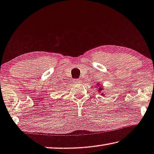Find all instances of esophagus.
<instances>
[{
	"label": "esophagus",
	"mask_w": 154,
	"mask_h": 154,
	"mask_svg": "<svg viewBox=\"0 0 154 154\" xmlns=\"http://www.w3.org/2000/svg\"><path fill=\"white\" fill-rule=\"evenodd\" d=\"M74 83H75V84H78V83H80V82H81V80L80 79H74Z\"/></svg>",
	"instance_id": "34e87169"
}]
</instances>
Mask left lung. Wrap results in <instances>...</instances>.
Segmentation results:
<instances>
[{
    "label": "left lung",
    "instance_id": "obj_1",
    "mask_svg": "<svg viewBox=\"0 0 154 154\" xmlns=\"http://www.w3.org/2000/svg\"><path fill=\"white\" fill-rule=\"evenodd\" d=\"M98 92H101L103 90V85H101V86H100V84H99V83H98ZM101 95H102V96H104V95H105V94H103V93L101 94Z\"/></svg>",
    "mask_w": 154,
    "mask_h": 154
}]
</instances>
